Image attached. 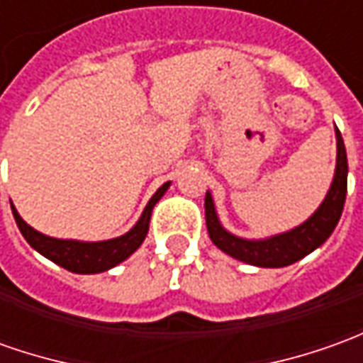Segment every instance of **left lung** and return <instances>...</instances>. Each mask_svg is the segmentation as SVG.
Instances as JSON below:
<instances>
[{"instance_id":"8db88e82","label":"left lung","mask_w":363,"mask_h":363,"mask_svg":"<svg viewBox=\"0 0 363 363\" xmlns=\"http://www.w3.org/2000/svg\"><path fill=\"white\" fill-rule=\"evenodd\" d=\"M337 155H336V174L332 186L328 191L326 199L320 204L316 213L312 214L306 223L296 226L292 230L282 234H276L264 240H246L238 238L228 230H224L223 224L216 216L214 202L211 192H206L204 199V216H206V228L208 236L223 252L233 256L240 262L262 268H282L298 262L318 246L326 242L330 234L334 233L337 220L344 211L347 192V157L344 139L336 129Z\"/></svg>"}]
</instances>
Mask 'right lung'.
<instances>
[{
    "instance_id": "1",
    "label": "right lung",
    "mask_w": 363,
    "mask_h": 363,
    "mask_svg": "<svg viewBox=\"0 0 363 363\" xmlns=\"http://www.w3.org/2000/svg\"><path fill=\"white\" fill-rule=\"evenodd\" d=\"M171 186V182H164L159 191L152 194L149 204L145 206V211L140 214L139 223L130 228L129 233L123 234L119 238H111V240H101V242H79V240H61V238H51L45 234L37 233L35 228H31L29 224L19 216L16 206L11 204L13 218H16L19 230L23 234L31 248H35L37 252L43 254L51 262H55L61 268H65L69 272L75 274H97L105 272L113 266L121 264L123 260H127L130 254L139 248L145 236L149 233L150 213L152 206L161 201V196Z\"/></svg>"
}]
</instances>
